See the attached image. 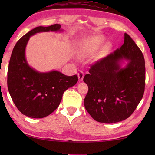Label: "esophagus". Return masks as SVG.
<instances>
[{
  "label": "esophagus",
  "mask_w": 155,
  "mask_h": 155,
  "mask_svg": "<svg viewBox=\"0 0 155 155\" xmlns=\"http://www.w3.org/2000/svg\"><path fill=\"white\" fill-rule=\"evenodd\" d=\"M78 79H79L80 81H82V80H83V78H84V73H83V72L80 71L78 74Z\"/></svg>",
  "instance_id": "obj_1"
}]
</instances>
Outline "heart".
<instances>
[{
  "label": "heart",
  "instance_id": "1",
  "mask_svg": "<svg viewBox=\"0 0 155 155\" xmlns=\"http://www.w3.org/2000/svg\"><path fill=\"white\" fill-rule=\"evenodd\" d=\"M104 39L100 36L89 38L82 45V51L84 54H90L99 47L103 43Z\"/></svg>",
  "mask_w": 155,
  "mask_h": 155
}]
</instances>
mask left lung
<instances>
[{
  "label": "left lung",
  "instance_id": "1",
  "mask_svg": "<svg viewBox=\"0 0 155 155\" xmlns=\"http://www.w3.org/2000/svg\"><path fill=\"white\" fill-rule=\"evenodd\" d=\"M145 65L143 53L125 33L120 48L91 66L83 79L89 88L84 104L95 120L114 124L133 113L145 91Z\"/></svg>",
  "mask_w": 155,
  "mask_h": 155
}]
</instances>
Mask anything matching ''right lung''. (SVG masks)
<instances>
[{
    "label": "right lung",
    "mask_w": 155,
    "mask_h": 155,
    "mask_svg": "<svg viewBox=\"0 0 155 155\" xmlns=\"http://www.w3.org/2000/svg\"><path fill=\"white\" fill-rule=\"evenodd\" d=\"M59 24L37 27L17 42L8 71V87L16 107L24 115L41 118L54 112L63 94L78 82V76H67L58 71L39 72L27 63L25 49L31 36L39 32L63 31Z\"/></svg>",
    "instance_id": "add662e5"
}]
</instances>
